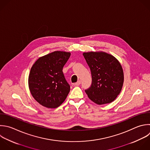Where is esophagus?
Here are the masks:
<instances>
[{"mask_svg": "<svg viewBox=\"0 0 150 150\" xmlns=\"http://www.w3.org/2000/svg\"><path fill=\"white\" fill-rule=\"evenodd\" d=\"M80 84H81V81L79 80L77 82H76V83L74 84V85H75V86H79Z\"/></svg>", "mask_w": 150, "mask_h": 150, "instance_id": "34e87169", "label": "esophagus"}]
</instances>
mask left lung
Masks as SVG:
<instances>
[{
    "label": "left lung",
    "mask_w": 150,
    "mask_h": 150,
    "mask_svg": "<svg viewBox=\"0 0 150 150\" xmlns=\"http://www.w3.org/2000/svg\"><path fill=\"white\" fill-rule=\"evenodd\" d=\"M91 73V87L85 91L98 105L112 102L120 93L124 83V72L120 62L104 52L83 53Z\"/></svg>",
    "instance_id": "8db88e82"
}]
</instances>
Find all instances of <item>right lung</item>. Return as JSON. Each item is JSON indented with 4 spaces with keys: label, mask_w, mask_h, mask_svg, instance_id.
I'll use <instances>...</instances> for the list:
<instances>
[{
    "label": "right lung",
    "mask_w": 150,
    "mask_h": 150,
    "mask_svg": "<svg viewBox=\"0 0 150 150\" xmlns=\"http://www.w3.org/2000/svg\"><path fill=\"white\" fill-rule=\"evenodd\" d=\"M70 52L55 51L40 57L33 64L28 84L31 94L42 105L56 108L66 100L70 87L63 73Z\"/></svg>",
    "instance_id": "obj_1"
}]
</instances>
